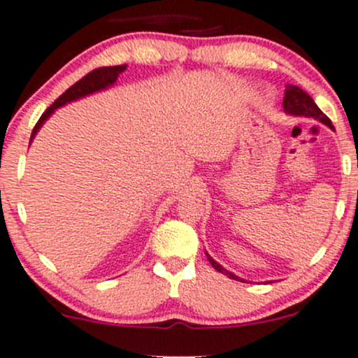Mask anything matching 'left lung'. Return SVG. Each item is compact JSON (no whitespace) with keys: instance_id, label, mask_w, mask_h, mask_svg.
<instances>
[{"instance_id":"1","label":"left lung","mask_w":358,"mask_h":358,"mask_svg":"<svg viewBox=\"0 0 358 358\" xmlns=\"http://www.w3.org/2000/svg\"><path fill=\"white\" fill-rule=\"evenodd\" d=\"M283 110L287 115H292V116H307V118H314V120H317V122L324 123V125L329 127L331 130H334L331 120L324 115V113L319 110L317 104L314 103V99L308 96L306 90L296 87V85H287V90H285V99H283ZM206 255H208V261L210 262V266H213L214 269L220 271V273H223V274H227V276L231 278V280L243 281L242 278H238L236 274H233L231 271L224 269L220 262L214 261L208 252H206Z\"/></svg>"}]
</instances>
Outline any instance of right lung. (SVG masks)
I'll return each mask as SVG.
<instances>
[{"mask_svg": "<svg viewBox=\"0 0 358 358\" xmlns=\"http://www.w3.org/2000/svg\"><path fill=\"white\" fill-rule=\"evenodd\" d=\"M125 70H127V65L103 66V69H96L94 71H90V73L85 75L84 78H80L78 82H75L71 87L66 89L65 92H63L62 96H59L58 99H56L55 103H52L51 106L43 113V116L39 118V122H37L36 127H34L32 135H30V142L34 141V137H36L37 131L41 130V127L44 125V122H46V120L50 118V116L56 110H58V108L65 106V104H69V103H73V101L82 99V97H85V96H90V94H94V92H101V90H106V89L113 87V85L116 84V80H118L120 75H122Z\"/></svg>", "mask_w": 358, "mask_h": 358, "instance_id": "1", "label": "right lung"}]
</instances>
